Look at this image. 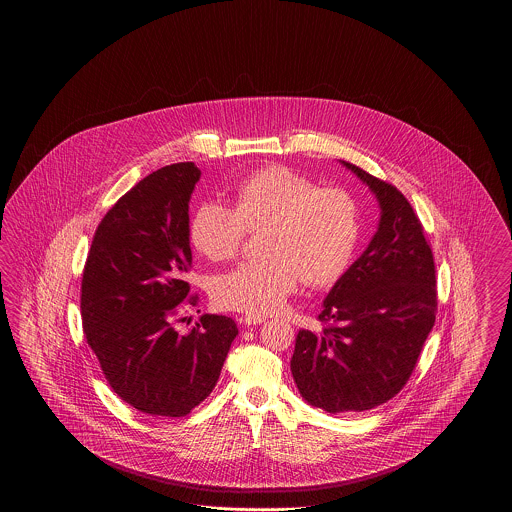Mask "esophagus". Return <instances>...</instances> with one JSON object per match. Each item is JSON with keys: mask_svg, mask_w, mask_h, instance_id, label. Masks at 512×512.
Masks as SVG:
<instances>
[{"mask_svg": "<svg viewBox=\"0 0 512 512\" xmlns=\"http://www.w3.org/2000/svg\"><path fill=\"white\" fill-rule=\"evenodd\" d=\"M267 318L265 317H255V315H245V317L240 318V324H244V326H255V324H261V322H265Z\"/></svg>", "mask_w": 512, "mask_h": 512, "instance_id": "1", "label": "esophagus"}]
</instances>
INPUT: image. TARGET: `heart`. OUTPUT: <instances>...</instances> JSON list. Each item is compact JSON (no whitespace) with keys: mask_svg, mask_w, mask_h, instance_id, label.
<instances>
[{"mask_svg":"<svg viewBox=\"0 0 512 512\" xmlns=\"http://www.w3.org/2000/svg\"><path fill=\"white\" fill-rule=\"evenodd\" d=\"M234 207L207 199L190 220V242L209 261L232 259L249 232L265 230V259L219 274L211 295L220 309L267 317L301 280L330 288L349 270L363 236V207L345 188H320L288 167H267L234 188Z\"/></svg>","mask_w":512,"mask_h":512,"instance_id":"b5f03b06","label":"heart"}]
</instances>
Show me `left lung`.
<instances>
[{"label": "left lung", "instance_id": "left-lung-1", "mask_svg": "<svg viewBox=\"0 0 512 512\" xmlns=\"http://www.w3.org/2000/svg\"><path fill=\"white\" fill-rule=\"evenodd\" d=\"M376 194L378 232L324 299L322 330H299L292 374L326 413H361L405 388L438 313L436 265L422 222L393 184L341 161Z\"/></svg>", "mask_w": 512, "mask_h": 512}]
</instances>
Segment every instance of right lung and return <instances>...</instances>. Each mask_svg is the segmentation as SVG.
<instances>
[{
	"instance_id": "obj_1",
	"label": "right lung",
	"mask_w": 512,
	"mask_h": 512,
	"mask_svg": "<svg viewBox=\"0 0 512 512\" xmlns=\"http://www.w3.org/2000/svg\"><path fill=\"white\" fill-rule=\"evenodd\" d=\"M201 172L192 161L151 172L98 224L82 272V328L122 401L140 413L186 416L217 386L238 336L230 317L203 315L188 334L174 324L197 307L188 203Z\"/></svg>"
}]
</instances>
